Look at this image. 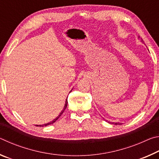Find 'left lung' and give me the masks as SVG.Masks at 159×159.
<instances>
[{
  "label": "left lung",
  "mask_w": 159,
  "mask_h": 159,
  "mask_svg": "<svg viewBox=\"0 0 159 159\" xmlns=\"http://www.w3.org/2000/svg\"><path fill=\"white\" fill-rule=\"evenodd\" d=\"M106 121H107V120H106ZM111 123H113V124H115V125H121L122 124V123H114V122Z\"/></svg>",
  "instance_id": "1"
}]
</instances>
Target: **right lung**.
<instances>
[{"label":"right lung","mask_w":159,"mask_h":159,"mask_svg":"<svg viewBox=\"0 0 159 159\" xmlns=\"http://www.w3.org/2000/svg\"><path fill=\"white\" fill-rule=\"evenodd\" d=\"M67 104H68V102H67V99H66V102H65V104H64V108H63V110L61 111L60 115H59L57 118H55V119H54V120H52V121H50V122L48 123H45V124H43V125H39V126H40V127H43V126H47V125H51V124H53V123H55V122L56 121V120H57L58 119V118L61 116V115L63 114V112L64 111V110H65L66 108ZM36 126H38V125H36Z\"/></svg>","instance_id":"right-lung-1"}]
</instances>
